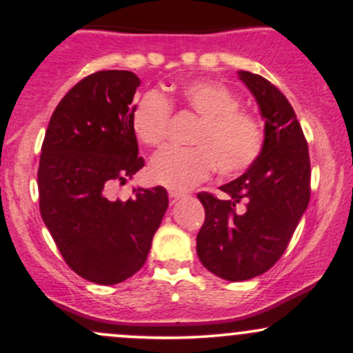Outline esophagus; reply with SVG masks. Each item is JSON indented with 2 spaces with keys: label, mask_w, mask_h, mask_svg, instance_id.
Here are the masks:
<instances>
[{
  "label": "esophagus",
  "mask_w": 353,
  "mask_h": 353,
  "mask_svg": "<svg viewBox=\"0 0 353 353\" xmlns=\"http://www.w3.org/2000/svg\"><path fill=\"white\" fill-rule=\"evenodd\" d=\"M182 197H184V194L176 192V190H169V201H171V204H176V202L182 199Z\"/></svg>",
  "instance_id": "1"
}]
</instances>
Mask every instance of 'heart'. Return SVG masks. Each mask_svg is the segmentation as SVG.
I'll return each instance as SVG.
<instances>
[{
  "mask_svg": "<svg viewBox=\"0 0 353 353\" xmlns=\"http://www.w3.org/2000/svg\"><path fill=\"white\" fill-rule=\"evenodd\" d=\"M181 104L199 116L192 148H165L152 157L149 179L174 190H185L205 181L214 169L225 176L249 169L261 156L264 128L257 116L239 108V99L224 84L190 81L169 101L163 92L148 91L131 109V129L148 148L164 141L172 106Z\"/></svg>",
  "mask_w": 353,
  "mask_h": 353,
  "instance_id": "obj_1",
  "label": "heart"
}]
</instances>
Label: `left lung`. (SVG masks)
I'll list each match as a JSON object with an SVG mask.
<instances>
[{
	"label": "left lung",
	"instance_id": "8db88e82",
	"mask_svg": "<svg viewBox=\"0 0 353 353\" xmlns=\"http://www.w3.org/2000/svg\"><path fill=\"white\" fill-rule=\"evenodd\" d=\"M265 119L261 156L221 188L225 199L199 192L205 221L197 234L202 265L225 281L267 272L285 252L310 201V157L294 108L270 81L239 72Z\"/></svg>",
	"mask_w": 353,
	"mask_h": 353
}]
</instances>
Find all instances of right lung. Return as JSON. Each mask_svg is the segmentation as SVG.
<instances>
[{
    "instance_id": "right-lung-1",
    "label": "right lung",
    "mask_w": 353,
    "mask_h": 353,
    "mask_svg": "<svg viewBox=\"0 0 353 353\" xmlns=\"http://www.w3.org/2000/svg\"><path fill=\"white\" fill-rule=\"evenodd\" d=\"M141 79L98 71L66 92L52 112L38 169L39 212L64 262L89 282L119 283L148 259L169 197L164 188L134 189L111 201L109 188L144 165L131 129Z\"/></svg>"
}]
</instances>
